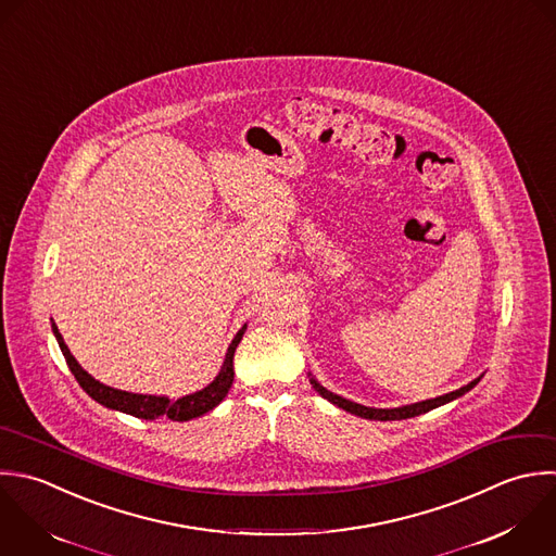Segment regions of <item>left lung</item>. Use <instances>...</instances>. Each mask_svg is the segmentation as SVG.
Instances as JSON below:
<instances>
[{"mask_svg":"<svg viewBox=\"0 0 556 556\" xmlns=\"http://www.w3.org/2000/svg\"><path fill=\"white\" fill-rule=\"evenodd\" d=\"M481 379H483V375H481L479 379L470 381L468 386H464V388H459V390H455V392H448V394H444V396H438V399H429V401H420V403L403 405V407H394V409H377V407H366V405L353 403V401H349V399H344V396H340V394L329 392V390H327L325 386H320L318 379L309 372V383L314 386V390H316L323 399H327L329 403H333L336 407H340V409H344V412H349V414H353V416H359V418H366V420H381V422H388V420H407V418L427 414V412H431V409H435V407H442V405H446V403H451V401H457L459 396L468 394Z\"/></svg>","mask_w":556,"mask_h":556,"instance_id":"obj_1","label":"left lung"}]
</instances>
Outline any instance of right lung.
Returning a JSON list of instances; mask_svg holds the SVG:
<instances>
[{
  "instance_id": "obj_1",
  "label": "right lung",
  "mask_w": 556,
  "mask_h": 556,
  "mask_svg": "<svg viewBox=\"0 0 556 556\" xmlns=\"http://www.w3.org/2000/svg\"><path fill=\"white\" fill-rule=\"evenodd\" d=\"M51 331H53V336L58 340V346H60V351H62V355L68 364V370L73 372L75 381L81 386V390L92 401H97L99 405H103L108 409H114V412H121V414H127V416H134V418H142V420H155L160 416H166L175 422H188L192 418L205 416L216 405H220L223 399L227 396V392L233 383V353H236V349H238V344H240V340L247 331V325H242V329L233 336V340H231V344L225 353V362H223L218 375L214 377V381L207 383L203 390L186 394L177 401H170L168 396H155V394H134V392L116 390V388H110V386L97 381L71 355V351L64 344V340H62L53 320H51Z\"/></svg>"
}]
</instances>
